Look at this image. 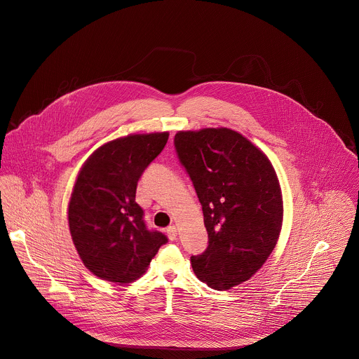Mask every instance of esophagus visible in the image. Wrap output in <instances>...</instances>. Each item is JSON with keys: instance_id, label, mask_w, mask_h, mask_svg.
Here are the masks:
<instances>
[{"instance_id": "esophagus-1", "label": "esophagus", "mask_w": 359, "mask_h": 359, "mask_svg": "<svg viewBox=\"0 0 359 359\" xmlns=\"http://www.w3.org/2000/svg\"><path fill=\"white\" fill-rule=\"evenodd\" d=\"M167 236H168V238L171 239V241H175L177 237H178V229L175 226H170L167 229Z\"/></svg>"}]
</instances>
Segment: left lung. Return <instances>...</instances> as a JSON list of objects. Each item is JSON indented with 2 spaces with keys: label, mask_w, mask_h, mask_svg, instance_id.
Instances as JSON below:
<instances>
[{
  "label": "left lung",
  "mask_w": 359,
  "mask_h": 359,
  "mask_svg": "<svg viewBox=\"0 0 359 359\" xmlns=\"http://www.w3.org/2000/svg\"><path fill=\"white\" fill-rule=\"evenodd\" d=\"M174 144L203 210L208 249L192 256L196 277L224 291L249 280L273 252L283 195L269 157L230 128L180 130Z\"/></svg>",
  "instance_id": "8db88e82"
}]
</instances>
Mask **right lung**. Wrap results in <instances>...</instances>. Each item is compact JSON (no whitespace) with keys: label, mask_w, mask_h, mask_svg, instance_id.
Segmentation results:
<instances>
[{"label":"right lung","mask_w":359,"mask_h":359,"mask_svg":"<svg viewBox=\"0 0 359 359\" xmlns=\"http://www.w3.org/2000/svg\"><path fill=\"white\" fill-rule=\"evenodd\" d=\"M168 132L130 133L97 147L78 172L68 223L86 269L102 280L139 278L167 237L149 231L135 202L144 168L161 153Z\"/></svg>","instance_id":"right-lung-1"}]
</instances>
